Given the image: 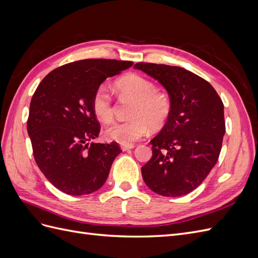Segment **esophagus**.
<instances>
[{
  "mask_svg": "<svg viewBox=\"0 0 258 258\" xmlns=\"http://www.w3.org/2000/svg\"><path fill=\"white\" fill-rule=\"evenodd\" d=\"M120 147H121V150H122L123 152H126V151H129V150H132V148H135V145H134V144H129V145H121Z\"/></svg>",
  "mask_w": 258,
  "mask_h": 258,
  "instance_id": "esophagus-1",
  "label": "esophagus"
}]
</instances>
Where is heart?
Segmentation results:
<instances>
[{"label": "heart", "mask_w": 258, "mask_h": 258, "mask_svg": "<svg viewBox=\"0 0 258 258\" xmlns=\"http://www.w3.org/2000/svg\"><path fill=\"white\" fill-rule=\"evenodd\" d=\"M114 86L120 99L132 100L134 103L128 114L129 120L113 123L105 129L107 140L129 145L147 135L150 129L165 127L172 112V100L168 92L157 89L153 81L137 73L119 77ZM92 110L97 118L104 123L114 119L113 99L103 86L93 93Z\"/></svg>", "instance_id": "b5f03b06"}]
</instances>
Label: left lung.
Returning <instances> with one entry per match:
<instances>
[{"label": "left lung", "mask_w": 258, "mask_h": 258, "mask_svg": "<svg viewBox=\"0 0 258 258\" xmlns=\"http://www.w3.org/2000/svg\"><path fill=\"white\" fill-rule=\"evenodd\" d=\"M157 80L172 100V112L151 144L153 156L142 167L145 184L165 197H181L205 181L220 156L225 135L224 104L209 82L166 64H135Z\"/></svg>", "instance_id": "obj_1"}]
</instances>
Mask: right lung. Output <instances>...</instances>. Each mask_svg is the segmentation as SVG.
I'll list each match as a JSON object with an SVG mask.
<instances>
[{
	"label": "right lung",
	"instance_id": "1",
	"mask_svg": "<svg viewBox=\"0 0 258 258\" xmlns=\"http://www.w3.org/2000/svg\"><path fill=\"white\" fill-rule=\"evenodd\" d=\"M132 64L110 59L75 61L52 70L37 86L27 129L37 167L59 190L83 196L105 183L121 150L116 142H91L100 132L92 97L107 77Z\"/></svg>",
	"mask_w": 258,
	"mask_h": 258
}]
</instances>
